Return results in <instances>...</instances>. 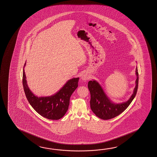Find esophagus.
Segmentation results:
<instances>
[{
    "mask_svg": "<svg viewBox=\"0 0 157 157\" xmlns=\"http://www.w3.org/2000/svg\"><path fill=\"white\" fill-rule=\"evenodd\" d=\"M81 79L82 80H84V81H86V80H87L89 79V76L86 74H83V75H82V76H81Z\"/></svg>",
    "mask_w": 157,
    "mask_h": 157,
    "instance_id": "34e87169",
    "label": "esophagus"
}]
</instances>
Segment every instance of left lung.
Here are the masks:
<instances>
[{
    "instance_id": "1",
    "label": "left lung",
    "mask_w": 157,
    "mask_h": 157,
    "mask_svg": "<svg viewBox=\"0 0 157 157\" xmlns=\"http://www.w3.org/2000/svg\"><path fill=\"white\" fill-rule=\"evenodd\" d=\"M136 86L132 95L127 101L120 104L114 103L111 101L97 81H89L88 88L91 95L90 108L94 113L101 119L107 120L117 117L126 110L135 98L138 89L139 74L137 67L136 68Z\"/></svg>"
}]
</instances>
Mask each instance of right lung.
<instances>
[{
  "label": "right lung",
  "instance_id": "obj_1",
  "mask_svg": "<svg viewBox=\"0 0 157 157\" xmlns=\"http://www.w3.org/2000/svg\"><path fill=\"white\" fill-rule=\"evenodd\" d=\"M25 65L26 62L23 68L22 83L25 93L30 105L41 116L49 120H59L67 112L71 96L78 86L79 78L68 80L57 93L53 95L38 97L31 92L27 84L24 70Z\"/></svg>",
  "mask_w": 157,
  "mask_h": 157
}]
</instances>
